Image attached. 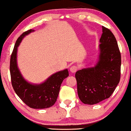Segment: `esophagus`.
Masks as SVG:
<instances>
[{
  "mask_svg": "<svg viewBox=\"0 0 131 131\" xmlns=\"http://www.w3.org/2000/svg\"><path fill=\"white\" fill-rule=\"evenodd\" d=\"M77 70H78V67H76V66H73V67H71L70 69V72L71 73H76V71H77Z\"/></svg>",
  "mask_w": 131,
  "mask_h": 131,
  "instance_id": "1",
  "label": "esophagus"
}]
</instances>
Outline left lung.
Instances as JSON below:
<instances>
[{
    "label": "left lung",
    "mask_w": 131,
    "mask_h": 131,
    "mask_svg": "<svg viewBox=\"0 0 131 131\" xmlns=\"http://www.w3.org/2000/svg\"><path fill=\"white\" fill-rule=\"evenodd\" d=\"M100 43L95 65L81 69L75 74L78 96L84 104L94 105L108 99L119 82L121 53L115 36L104 26Z\"/></svg>",
    "instance_id": "obj_1"
}]
</instances>
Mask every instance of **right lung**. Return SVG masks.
<instances>
[{"label": "right lung", "mask_w": 131, "mask_h": 131, "mask_svg": "<svg viewBox=\"0 0 131 131\" xmlns=\"http://www.w3.org/2000/svg\"><path fill=\"white\" fill-rule=\"evenodd\" d=\"M34 31V29H29L23 32L16 40L10 58L12 84L17 95L30 108H47L55 104L61 83L69 73L67 69L57 72L39 84L30 83L23 78L17 64L18 47L23 39Z\"/></svg>", "instance_id": "1"}]
</instances>
